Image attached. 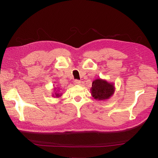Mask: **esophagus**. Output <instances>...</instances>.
<instances>
[{
	"label": "esophagus",
	"instance_id": "1",
	"mask_svg": "<svg viewBox=\"0 0 158 158\" xmlns=\"http://www.w3.org/2000/svg\"><path fill=\"white\" fill-rule=\"evenodd\" d=\"M74 84L76 85H79L80 84V80H74Z\"/></svg>",
	"mask_w": 158,
	"mask_h": 158
}]
</instances>
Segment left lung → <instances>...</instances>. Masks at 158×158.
<instances>
[{"label":"left lung","mask_w":158,"mask_h":158,"mask_svg":"<svg viewBox=\"0 0 158 158\" xmlns=\"http://www.w3.org/2000/svg\"><path fill=\"white\" fill-rule=\"evenodd\" d=\"M114 85L108 83L106 80L97 79L92 83L91 93L93 97L99 100H103L109 98L114 93Z\"/></svg>","instance_id":"obj_1"}]
</instances>
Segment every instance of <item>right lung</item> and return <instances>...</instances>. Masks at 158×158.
Returning a JSON list of instances; mask_svg holds the SVG:
<instances>
[{
    "mask_svg": "<svg viewBox=\"0 0 158 158\" xmlns=\"http://www.w3.org/2000/svg\"><path fill=\"white\" fill-rule=\"evenodd\" d=\"M56 96H57V97H59V96H60V95H59V94H56Z\"/></svg>",
    "mask_w": 158,
    "mask_h": 158,
    "instance_id": "add662e5",
    "label": "right lung"
}]
</instances>
